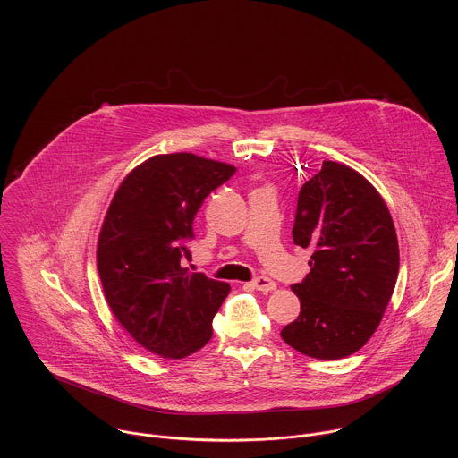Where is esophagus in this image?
Wrapping results in <instances>:
<instances>
[{
  "label": "esophagus",
  "mask_w": 458,
  "mask_h": 458,
  "mask_svg": "<svg viewBox=\"0 0 458 458\" xmlns=\"http://www.w3.org/2000/svg\"><path fill=\"white\" fill-rule=\"evenodd\" d=\"M251 286H253L255 290H259V292H265V293L274 292V290L277 288L276 281H272L270 277H265V276H259V277H255V279L251 281Z\"/></svg>",
  "instance_id": "esophagus-1"
}]
</instances>
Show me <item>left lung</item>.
<instances>
[{
	"instance_id": "1",
	"label": "left lung",
	"mask_w": 458,
	"mask_h": 458,
	"mask_svg": "<svg viewBox=\"0 0 458 458\" xmlns=\"http://www.w3.org/2000/svg\"><path fill=\"white\" fill-rule=\"evenodd\" d=\"M292 235L313 253L310 274L292 284L301 313L283 328V341L322 360L359 352L399 276L397 232L386 203L359 172L324 161L299 190Z\"/></svg>"
}]
</instances>
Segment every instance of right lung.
Returning <instances> with one entry per match:
<instances>
[{"label": "right lung", "instance_id": "obj_1", "mask_svg": "<svg viewBox=\"0 0 458 458\" xmlns=\"http://www.w3.org/2000/svg\"><path fill=\"white\" fill-rule=\"evenodd\" d=\"M235 166L193 154L156 156L130 172L108 207L98 272L123 328L163 359H182L212 337L230 284L188 276L193 217Z\"/></svg>", "mask_w": 458, "mask_h": 458}]
</instances>
